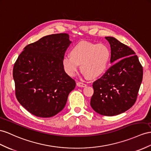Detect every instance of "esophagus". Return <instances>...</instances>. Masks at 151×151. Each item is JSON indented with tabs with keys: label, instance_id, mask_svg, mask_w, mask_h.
<instances>
[{
	"label": "esophagus",
	"instance_id": "1",
	"mask_svg": "<svg viewBox=\"0 0 151 151\" xmlns=\"http://www.w3.org/2000/svg\"><path fill=\"white\" fill-rule=\"evenodd\" d=\"M76 85H77V86L80 87H85L87 86V84L84 83H82V82H77Z\"/></svg>",
	"mask_w": 151,
	"mask_h": 151
}]
</instances>
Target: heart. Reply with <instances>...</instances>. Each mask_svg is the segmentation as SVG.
Returning a JSON list of instances; mask_svg holds the SVG:
<instances>
[{"instance_id":"heart-1","label":"heart","mask_w":151,"mask_h":151,"mask_svg":"<svg viewBox=\"0 0 151 151\" xmlns=\"http://www.w3.org/2000/svg\"><path fill=\"white\" fill-rule=\"evenodd\" d=\"M70 55L64 56L62 60L66 74L74 76L80 65L86 78H96L105 73L110 60L111 52L104 44L81 41L73 46Z\"/></svg>"}]
</instances>
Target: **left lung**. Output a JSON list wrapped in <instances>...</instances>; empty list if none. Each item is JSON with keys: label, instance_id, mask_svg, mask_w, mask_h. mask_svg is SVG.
<instances>
[{"label": "left lung", "instance_id": "8db88e82", "mask_svg": "<svg viewBox=\"0 0 151 151\" xmlns=\"http://www.w3.org/2000/svg\"><path fill=\"white\" fill-rule=\"evenodd\" d=\"M111 48L110 63H115L93 83L91 106L102 115L124 112L137 100L143 68L133 50L114 37H105Z\"/></svg>", "mask_w": 151, "mask_h": 151}]
</instances>
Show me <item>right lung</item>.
Returning <instances> with one entry per match:
<instances>
[{"label": "right lung", "mask_w": 151, "mask_h": 151, "mask_svg": "<svg viewBox=\"0 0 151 151\" xmlns=\"http://www.w3.org/2000/svg\"><path fill=\"white\" fill-rule=\"evenodd\" d=\"M71 41L68 34H52L26 46L14 63L15 94L20 105L40 117L63 110L75 81L64 70L62 60Z\"/></svg>", "instance_id": "add662e5"}]
</instances>
